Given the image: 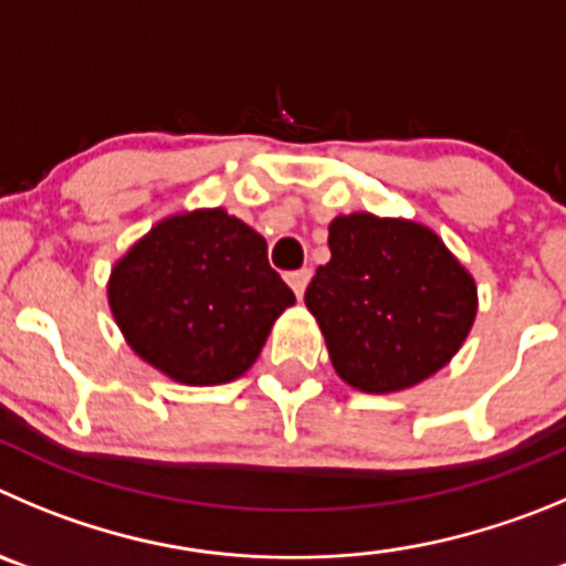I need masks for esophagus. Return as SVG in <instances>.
Segmentation results:
<instances>
[{
    "mask_svg": "<svg viewBox=\"0 0 566 566\" xmlns=\"http://www.w3.org/2000/svg\"><path fill=\"white\" fill-rule=\"evenodd\" d=\"M310 279H313V271H310V268H301V271L287 273V284L293 287V293L298 295V298L304 295V290H307Z\"/></svg>",
    "mask_w": 566,
    "mask_h": 566,
    "instance_id": "obj_1",
    "label": "esophagus"
}]
</instances>
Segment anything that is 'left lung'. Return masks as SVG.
<instances>
[{"mask_svg": "<svg viewBox=\"0 0 566 566\" xmlns=\"http://www.w3.org/2000/svg\"><path fill=\"white\" fill-rule=\"evenodd\" d=\"M304 301L340 379L366 394L421 382L452 360L478 313L474 279L430 229L346 214Z\"/></svg>", "mask_w": 566, "mask_h": 566, "instance_id": "8db88e82", "label": "left lung"}]
</instances>
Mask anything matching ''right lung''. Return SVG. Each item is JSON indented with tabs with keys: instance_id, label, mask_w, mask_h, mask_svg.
Wrapping results in <instances>:
<instances>
[{
	"instance_id": "right-lung-1",
	"label": "right lung",
	"mask_w": 566,
	"mask_h": 566,
	"mask_svg": "<svg viewBox=\"0 0 566 566\" xmlns=\"http://www.w3.org/2000/svg\"><path fill=\"white\" fill-rule=\"evenodd\" d=\"M111 313L136 355L187 385L245 374L295 301L268 242L223 209L158 223L111 273Z\"/></svg>"
}]
</instances>
